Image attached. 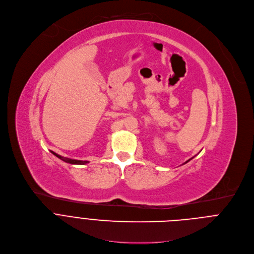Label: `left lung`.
<instances>
[{"label": "left lung", "mask_w": 254, "mask_h": 254, "mask_svg": "<svg viewBox=\"0 0 254 254\" xmlns=\"http://www.w3.org/2000/svg\"><path fill=\"white\" fill-rule=\"evenodd\" d=\"M192 158H193V157H192ZM192 158H191V159H192ZM191 159H189V160H187V161H186V162H185V163H187V162H189V161H190V160H191Z\"/></svg>", "instance_id": "1"}]
</instances>
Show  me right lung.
I'll return each mask as SVG.
<instances>
[{"mask_svg": "<svg viewBox=\"0 0 254 254\" xmlns=\"http://www.w3.org/2000/svg\"><path fill=\"white\" fill-rule=\"evenodd\" d=\"M51 153H52V154H54V155H55L56 157H58L59 159H61V160L65 161V162H67V163H70V164H78V165H84V164H87V163H89V161H82V160H76V159H70V158H66V157H63V156H61V155H59V154H57V153L53 152V151H51Z\"/></svg>", "mask_w": 254, "mask_h": 254, "instance_id": "1", "label": "right lung"}]
</instances>
